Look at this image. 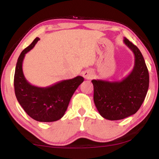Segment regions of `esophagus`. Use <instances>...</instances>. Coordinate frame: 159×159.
Returning a JSON list of instances; mask_svg holds the SVG:
<instances>
[{
	"label": "esophagus",
	"mask_w": 159,
	"mask_h": 159,
	"mask_svg": "<svg viewBox=\"0 0 159 159\" xmlns=\"http://www.w3.org/2000/svg\"><path fill=\"white\" fill-rule=\"evenodd\" d=\"M83 76L85 79H91L93 77V73L90 70H85L83 72Z\"/></svg>",
	"instance_id": "esophagus-1"
}]
</instances>
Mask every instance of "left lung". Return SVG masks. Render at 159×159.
I'll return each mask as SVG.
<instances>
[{
    "label": "left lung",
    "instance_id": "8db88e82",
    "mask_svg": "<svg viewBox=\"0 0 159 159\" xmlns=\"http://www.w3.org/2000/svg\"><path fill=\"white\" fill-rule=\"evenodd\" d=\"M123 41L135 58L131 73L121 81L92 80L97 109L102 117L111 120L123 119L135 114L149 88V71L140 50L126 38Z\"/></svg>",
    "mask_w": 159,
    "mask_h": 159
}]
</instances>
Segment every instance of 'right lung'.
I'll list each match as a JSON object with an SVG mask.
<instances>
[{"label": "right lung", "instance_id": "add662e5", "mask_svg": "<svg viewBox=\"0 0 159 159\" xmlns=\"http://www.w3.org/2000/svg\"><path fill=\"white\" fill-rule=\"evenodd\" d=\"M39 39L36 38L18 58L14 76L15 93L19 103L33 119L40 122L56 121L64 116L72 95L84 79L79 76L47 88L31 85L24 76L22 62L25 54L34 47Z\"/></svg>", "mask_w": 159, "mask_h": 159}]
</instances>
